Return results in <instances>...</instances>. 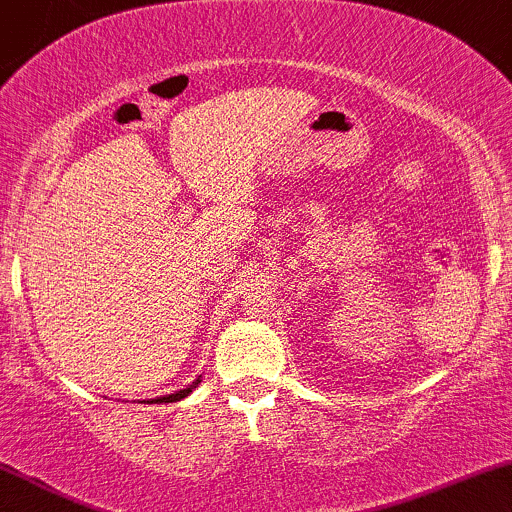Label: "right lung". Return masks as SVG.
<instances>
[{"label":"right lung","mask_w":512,"mask_h":512,"mask_svg":"<svg viewBox=\"0 0 512 512\" xmlns=\"http://www.w3.org/2000/svg\"><path fill=\"white\" fill-rule=\"evenodd\" d=\"M199 385V378L195 380V383H192V385H187L185 387V390H178V392H173V395H166V397H158V399H151V404H163V402H180V399L182 397H187V395H190V392L192 390H195V387Z\"/></svg>","instance_id":"obj_1"}]
</instances>
